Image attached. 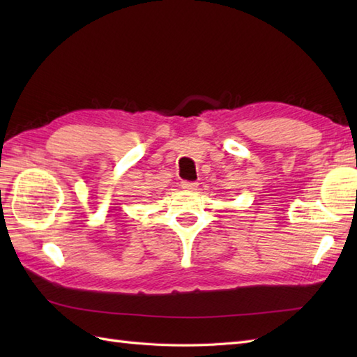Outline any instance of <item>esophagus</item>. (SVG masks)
Returning <instances> with one entry per match:
<instances>
[{"instance_id":"esophagus-1","label":"esophagus","mask_w":357,"mask_h":357,"mask_svg":"<svg viewBox=\"0 0 357 357\" xmlns=\"http://www.w3.org/2000/svg\"><path fill=\"white\" fill-rule=\"evenodd\" d=\"M181 187H183L187 192H193L198 188V183H192V181H183V183H181Z\"/></svg>"}]
</instances>
